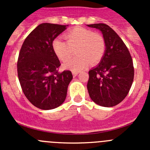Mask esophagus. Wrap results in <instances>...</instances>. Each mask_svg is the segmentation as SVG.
<instances>
[{
    "label": "esophagus",
    "mask_w": 150,
    "mask_h": 150,
    "mask_svg": "<svg viewBox=\"0 0 150 150\" xmlns=\"http://www.w3.org/2000/svg\"><path fill=\"white\" fill-rule=\"evenodd\" d=\"M78 74H79V73H78V72H74H74L72 73L73 76H74V77H76V76L78 75Z\"/></svg>",
    "instance_id": "esophagus-1"
}]
</instances>
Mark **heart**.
<instances>
[{
    "label": "heart",
    "mask_w": 150,
    "mask_h": 150,
    "mask_svg": "<svg viewBox=\"0 0 150 150\" xmlns=\"http://www.w3.org/2000/svg\"><path fill=\"white\" fill-rule=\"evenodd\" d=\"M65 41L56 38L52 41L54 53L62 62H66L74 53L76 55L67 61L64 67L74 72L83 71L89 63L98 64L106 51V42L103 36L83 27H76L64 34Z\"/></svg>",
    "instance_id": "heart-1"
}]
</instances>
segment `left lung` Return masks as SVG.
<instances>
[{
    "mask_svg": "<svg viewBox=\"0 0 150 150\" xmlns=\"http://www.w3.org/2000/svg\"><path fill=\"white\" fill-rule=\"evenodd\" d=\"M98 29L106 42L100 63L88 71V94L95 104L105 107L117 105L128 94L134 80L132 56L122 40L106 24L87 25Z\"/></svg>",
    "mask_w": 150,
    "mask_h": 150,
    "instance_id": "obj_1",
    "label": "left lung"
}]
</instances>
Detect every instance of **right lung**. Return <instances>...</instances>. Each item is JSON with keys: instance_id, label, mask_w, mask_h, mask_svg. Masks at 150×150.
<instances>
[{"instance_id": "obj_1", "label": "right lung", "mask_w": 150, "mask_h": 150, "mask_svg": "<svg viewBox=\"0 0 150 150\" xmlns=\"http://www.w3.org/2000/svg\"><path fill=\"white\" fill-rule=\"evenodd\" d=\"M67 26L40 24L25 38L19 52L17 71L21 87L28 100L39 109H55L67 96L73 75L70 71L59 72L61 64L52 44Z\"/></svg>"}]
</instances>
